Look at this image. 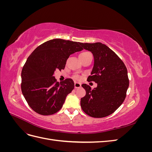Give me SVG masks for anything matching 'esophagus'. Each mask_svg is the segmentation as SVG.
<instances>
[{
	"mask_svg": "<svg viewBox=\"0 0 152 152\" xmlns=\"http://www.w3.org/2000/svg\"><path fill=\"white\" fill-rule=\"evenodd\" d=\"M75 88L77 89V88H80L81 87V84L80 83H78V82H75Z\"/></svg>",
	"mask_w": 152,
	"mask_h": 152,
	"instance_id": "obj_1",
	"label": "esophagus"
}]
</instances>
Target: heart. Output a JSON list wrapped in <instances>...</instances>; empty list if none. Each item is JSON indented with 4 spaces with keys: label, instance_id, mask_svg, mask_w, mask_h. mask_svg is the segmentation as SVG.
I'll return each instance as SVG.
<instances>
[{
    "label": "heart",
    "instance_id": "obj_1",
    "mask_svg": "<svg viewBox=\"0 0 152 152\" xmlns=\"http://www.w3.org/2000/svg\"><path fill=\"white\" fill-rule=\"evenodd\" d=\"M87 53H89V52H84V53H82L79 55V56H80V55L86 54H87ZM74 78H75V79L76 80H79V79H80V77L78 76V75H75V76L74 77Z\"/></svg>",
    "mask_w": 152,
    "mask_h": 152
}]
</instances>
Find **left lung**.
Here are the masks:
<instances>
[{
	"mask_svg": "<svg viewBox=\"0 0 152 152\" xmlns=\"http://www.w3.org/2000/svg\"><path fill=\"white\" fill-rule=\"evenodd\" d=\"M93 54L94 66L87 80L98 86L93 89L82 85L86 94L80 99L82 110L94 118H103L113 113L126 98L129 84L127 70L124 62L112 49L101 43H80Z\"/></svg>",
	"mask_w": 152,
	"mask_h": 152,
	"instance_id": "1",
	"label": "left lung"
}]
</instances>
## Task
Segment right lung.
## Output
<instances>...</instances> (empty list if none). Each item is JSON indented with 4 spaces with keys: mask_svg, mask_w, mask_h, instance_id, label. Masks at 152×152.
<instances>
[{
    "mask_svg": "<svg viewBox=\"0 0 152 152\" xmlns=\"http://www.w3.org/2000/svg\"><path fill=\"white\" fill-rule=\"evenodd\" d=\"M82 49L80 42L60 39L47 41L37 48L23 67L21 91L30 107L40 115L58 112L74 82L66 79L60 84L54 77L56 70H63L70 54Z\"/></svg>",
    "mask_w": 152,
    "mask_h": 152,
    "instance_id": "1",
    "label": "right lung"
}]
</instances>
